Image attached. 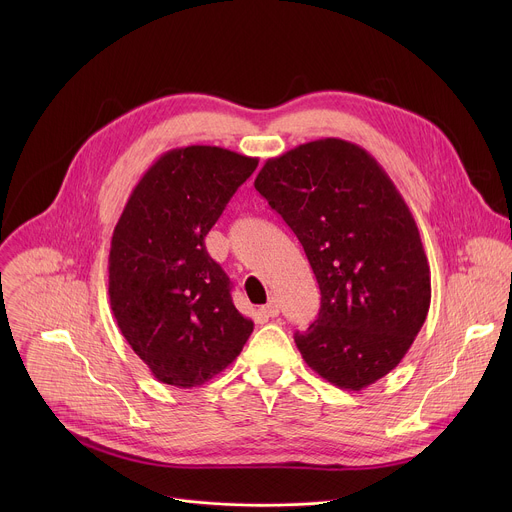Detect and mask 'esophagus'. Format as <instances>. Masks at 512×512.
I'll list each match as a JSON object with an SVG mask.
<instances>
[{
	"mask_svg": "<svg viewBox=\"0 0 512 512\" xmlns=\"http://www.w3.org/2000/svg\"><path fill=\"white\" fill-rule=\"evenodd\" d=\"M261 314H263V316H267V318H275V316H279V304H277V300H275V298H271L265 306H261Z\"/></svg>",
	"mask_w": 512,
	"mask_h": 512,
	"instance_id": "obj_1",
	"label": "esophagus"
}]
</instances>
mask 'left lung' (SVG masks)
<instances>
[{"mask_svg": "<svg viewBox=\"0 0 512 512\" xmlns=\"http://www.w3.org/2000/svg\"><path fill=\"white\" fill-rule=\"evenodd\" d=\"M255 188L300 239L320 312L296 346L328 383L362 391L411 348L431 302L415 218L383 166L338 137L269 158Z\"/></svg>", "mask_w": 512, "mask_h": 512, "instance_id": "1", "label": "left lung"}]
</instances>
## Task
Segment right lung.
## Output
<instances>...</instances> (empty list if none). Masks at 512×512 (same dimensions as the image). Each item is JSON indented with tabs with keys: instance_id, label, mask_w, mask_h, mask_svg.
<instances>
[{
	"instance_id": "obj_1",
	"label": "right lung",
	"mask_w": 512,
	"mask_h": 512,
	"mask_svg": "<svg viewBox=\"0 0 512 512\" xmlns=\"http://www.w3.org/2000/svg\"><path fill=\"white\" fill-rule=\"evenodd\" d=\"M257 164L216 145L170 150L141 176L115 225L111 310L160 383L204 385L229 367L253 332L204 237Z\"/></svg>"
}]
</instances>
